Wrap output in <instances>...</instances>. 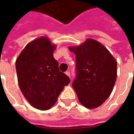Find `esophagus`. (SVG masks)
<instances>
[{
	"instance_id": "esophagus-1",
	"label": "esophagus",
	"mask_w": 134,
	"mask_h": 134,
	"mask_svg": "<svg viewBox=\"0 0 134 134\" xmlns=\"http://www.w3.org/2000/svg\"><path fill=\"white\" fill-rule=\"evenodd\" d=\"M65 74H66V75H67L68 77H70V72H69V71H67V72H65Z\"/></svg>"
}]
</instances>
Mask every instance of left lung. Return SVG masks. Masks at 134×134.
<instances>
[{
	"label": "left lung",
	"mask_w": 134,
	"mask_h": 134,
	"mask_svg": "<svg viewBox=\"0 0 134 134\" xmlns=\"http://www.w3.org/2000/svg\"><path fill=\"white\" fill-rule=\"evenodd\" d=\"M69 49L76 54L72 87L79 101L89 109L98 108L112 93L117 77V62L103 44L92 38Z\"/></svg>",
	"instance_id": "1"
}]
</instances>
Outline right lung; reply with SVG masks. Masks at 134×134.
Instances as JSON below:
<instances>
[{
    "instance_id": "add662e5",
    "label": "right lung",
    "mask_w": 134,
    "mask_h": 134,
    "mask_svg": "<svg viewBox=\"0 0 134 134\" xmlns=\"http://www.w3.org/2000/svg\"><path fill=\"white\" fill-rule=\"evenodd\" d=\"M55 49L49 38L42 36L29 43L16 61L21 91L32 106L41 110L51 108L70 82L69 77L59 70L53 57Z\"/></svg>"
}]
</instances>
